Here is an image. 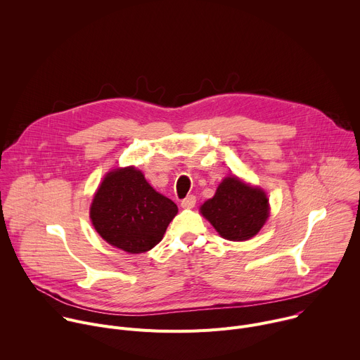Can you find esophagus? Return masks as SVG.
I'll use <instances>...</instances> for the list:
<instances>
[{
    "label": "esophagus",
    "instance_id": "obj_1",
    "mask_svg": "<svg viewBox=\"0 0 360 360\" xmlns=\"http://www.w3.org/2000/svg\"><path fill=\"white\" fill-rule=\"evenodd\" d=\"M195 203H196V198H195V195H188L185 199H182V202H181V207H182V208H185V210H191V208H193V207H195Z\"/></svg>",
    "mask_w": 360,
    "mask_h": 360
}]
</instances>
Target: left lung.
Instances as JSON below:
<instances>
[{
    "label": "left lung",
    "mask_w": 360,
    "mask_h": 360,
    "mask_svg": "<svg viewBox=\"0 0 360 360\" xmlns=\"http://www.w3.org/2000/svg\"><path fill=\"white\" fill-rule=\"evenodd\" d=\"M217 232L228 240H248L261 231L269 217V199L236 176L225 178L214 198L200 207Z\"/></svg>",
    "instance_id": "8db88e82"
}]
</instances>
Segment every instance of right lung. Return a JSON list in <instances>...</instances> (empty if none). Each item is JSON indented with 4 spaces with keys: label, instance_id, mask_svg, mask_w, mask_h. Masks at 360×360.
Here are the masks:
<instances>
[{
    "label": "right lung",
    "instance_id": "add662e5",
    "mask_svg": "<svg viewBox=\"0 0 360 360\" xmlns=\"http://www.w3.org/2000/svg\"><path fill=\"white\" fill-rule=\"evenodd\" d=\"M176 205L153 189L134 167L114 169L99 185L89 210L96 232L128 253H142L161 242Z\"/></svg>",
    "mask_w": 360,
    "mask_h": 360
}]
</instances>
